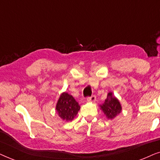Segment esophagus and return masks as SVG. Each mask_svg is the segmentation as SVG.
Segmentation results:
<instances>
[{"mask_svg":"<svg viewBox=\"0 0 160 160\" xmlns=\"http://www.w3.org/2000/svg\"><path fill=\"white\" fill-rule=\"evenodd\" d=\"M95 100H96L95 96H91V97L87 98V101L88 102H95Z\"/></svg>","mask_w":160,"mask_h":160,"instance_id":"1","label":"esophagus"}]
</instances>
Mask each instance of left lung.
<instances>
[{
	"label": "left lung",
	"mask_w": 160,
	"mask_h": 160,
	"mask_svg": "<svg viewBox=\"0 0 160 160\" xmlns=\"http://www.w3.org/2000/svg\"><path fill=\"white\" fill-rule=\"evenodd\" d=\"M100 110L103 112L106 118L110 120L114 119L117 116L121 113L122 110V107L118 99L113 95L112 92H109L108 93L107 99L105 100L102 105H99Z\"/></svg>",
	"instance_id": "8db88e82"
}]
</instances>
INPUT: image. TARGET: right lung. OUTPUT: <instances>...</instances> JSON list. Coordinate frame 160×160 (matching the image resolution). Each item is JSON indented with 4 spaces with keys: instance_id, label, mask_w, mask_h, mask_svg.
<instances>
[{
    "instance_id": "right-lung-1",
    "label": "right lung",
    "mask_w": 160,
    "mask_h": 160,
    "mask_svg": "<svg viewBox=\"0 0 160 160\" xmlns=\"http://www.w3.org/2000/svg\"><path fill=\"white\" fill-rule=\"evenodd\" d=\"M80 109V106L76 100L67 92H63L60 95L55 107L58 116L67 122L73 120Z\"/></svg>"
}]
</instances>
